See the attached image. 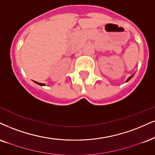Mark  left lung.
<instances>
[{
    "mask_svg": "<svg viewBox=\"0 0 155 155\" xmlns=\"http://www.w3.org/2000/svg\"><path fill=\"white\" fill-rule=\"evenodd\" d=\"M132 77H133V75H131V76H130V77H129V78H128V79H127V81H129V80H130V79H131V78H132Z\"/></svg>",
    "mask_w": 155,
    "mask_h": 155,
    "instance_id": "obj_1",
    "label": "left lung"
}]
</instances>
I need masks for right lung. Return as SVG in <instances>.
<instances>
[{"label": "right lung", "mask_w": 155, "mask_h": 155, "mask_svg": "<svg viewBox=\"0 0 155 155\" xmlns=\"http://www.w3.org/2000/svg\"><path fill=\"white\" fill-rule=\"evenodd\" d=\"M34 82H35V83H37V84H38V85H45V84H44V83H38V82H36V81H34Z\"/></svg>", "instance_id": "obj_1"}]
</instances>
